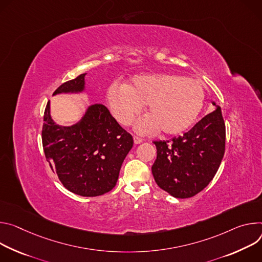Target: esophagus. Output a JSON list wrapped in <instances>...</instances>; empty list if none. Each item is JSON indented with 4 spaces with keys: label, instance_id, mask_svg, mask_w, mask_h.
Returning <instances> with one entry per match:
<instances>
[{
    "label": "esophagus",
    "instance_id": "34e87169",
    "mask_svg": "<svg viewBox=\"0 0 262 262\" xmlns=\"http://www.w3.org/2000/svg\"><path fill=\"white\" fill-rule=\"evenodd\" d=\"M133 139H134V143H136V144H139V143L142 142V138H140V137H138L136 135L133 136Z\"/></svg>",
    "mask_w": 262,
    "mask_h": 262
}]
</instances>
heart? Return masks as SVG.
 <instances>
[{"label": "heart", "mask_w": 262, "mask_h": 262, "mask_svg": "<svg viewBox=\"0 0 262 262\" xmlns=\"http://www.w3.org/2000/svg\"><path fill=\"white\" fill-rule=\"evenodd\" d=\"M206 91L199 80L170 73L134 76L128 85L113 84L107 93L111 112L120 124L129 126L148 104L149 116L136 124L141 133H183L196 121Z\"/></svg>", "instance_id": "1"}]
</instances>
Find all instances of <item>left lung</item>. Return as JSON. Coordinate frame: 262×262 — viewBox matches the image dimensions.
Listing matches in <instances>:
<instances>
[{"mask_svg": "<svg viewBox=\"0 0 262 262\" xmlns=\"http://www.w3.org/2000/svg\"><path fill=\"white\" fill-rule=\"evenodd\" d=\"M225 141L226 127L219 106L182 136L154 141L157 158L152 173L157 185L178 199L199 193L216 173Z\"/></svg>", "mask_w": 262, "mask_h": 262, "instance_id": "obj_1", "label": "left lung"}]
</instances>
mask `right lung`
I'll list each match as a JSON object with an SVG mask.
<instances>
[{
	"mask_svg": "<svg viewBox=\"0 0 262 262\" xmlns=\"http://www.w3.org/2000/svg\"><path fill=\"white\" fill-rule=\"evenodd\" d=\"M85 75L61 84L53 95L82 93ZM41 138L52 170L68 190L82 196H97L110 191L133 147L132 135L102 104L90 106L77 124L67 127L52 120L49 101Z\"/></svg>",
	"mask_w": 262,
	"mask_h": 262,
	"instance_id": "right-lung-1",
	"label": "right lung"
}]
</instances>
